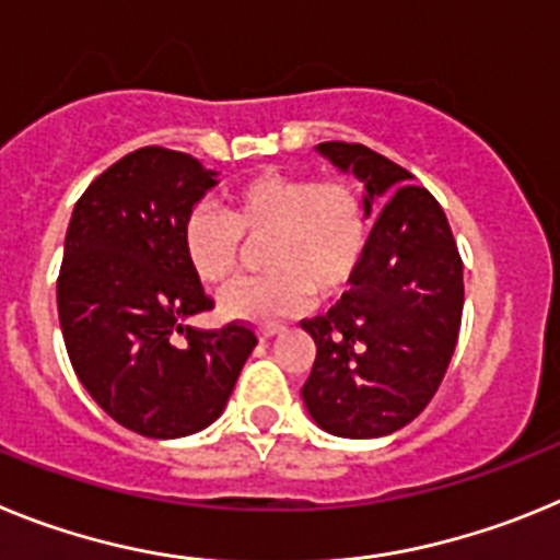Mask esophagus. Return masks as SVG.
<instances>
[{
	"instance_id": "esophagus-1",
	"label": "esophagus",
	"mask_w": 560,
	"mask_h": 560,
	"mask_svg": "<svg viewBox=\"0 0 560 560\" xmlns=\"http://www.w3.org/2000/svg\"><path fill=\"white\" fill-rule=\"evenodd\" d=\"M280 330H283V325H264V328L257 330V336H260V339H271V336H277Z\"/></svg>"
}]
</instances>
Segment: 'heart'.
I'll use <instances>...</instances> for the list:
<instances>
[{
    "mask_svg": "<svg viewBox=\"0 0 560 560\" xmlns=\"http://www.w3.org/2000/svg\"><path fill=\"white\" fill-rule=\"evenodd\" d=\"M230 210L210 201L192 207L182 244L192 271L215 285L237 269L246 241H260L266 275L246 277L219 294L232 319L271 323L308 305L314 289L339 294L359 275L370 246V219L348 182H314L264 171L226 192Z\"/></svg>",
    "mask_w": 560,
    "mask_h": 560,
    "instance_id": "b5f03b06",
    "label": "heart"
}]
</instances>
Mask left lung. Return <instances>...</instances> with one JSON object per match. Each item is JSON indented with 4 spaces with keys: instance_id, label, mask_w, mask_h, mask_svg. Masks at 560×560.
I'll return each mask as SVG.
<instances>
[{
    "instance_id": "obj_1",
    "label": "left lung",
    "mask_w": 560,
    "mask_h": 560,
    "mask_svg": "<svg viewBox=\"0 0 560 560\" xmlns=\"http://www.w3.org/2000/svg\"><path fill=\"white\" fill-rule=\"evenodd\" d=\"M316 151L364 182V210L387 201L350 291L303 319L316 359L303 400L339 438H384L412 423L438 393L463 319V260L446 212L412 173L359 142Z\"/></svg>"
}]
</instances>
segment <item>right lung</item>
Instances as JSON below:
<instances>
[{
	"label": "right lung",
	"instance_id": "1",
	"mask_svg": "<svg viewBox=\"0 0 560 560\" xmlns=\"http://www.w3.org/2000/svg\"><path fill=\"white\" fill-rule=\"evenodd\" d=\"M215 185L190 153L148 145L83 190L58 275L69 361L97 407L153 440L201 432L224 412L257 336L252 325H185L212 308L182 244Z\"/></svg>",
	"mask_w": 560,
	"mask_h": 560
}]
</instances>
